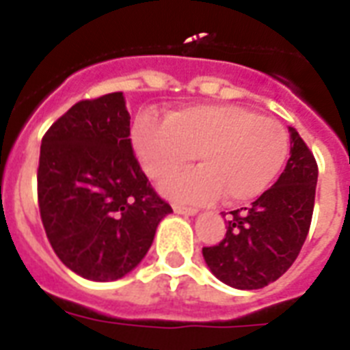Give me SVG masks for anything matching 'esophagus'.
Here are the masks:
<instances>
[{
  "label": "esophagus",
  "instance_id": "obj_1",
  "mask_svg": "<svg viewBox=\"0 0 350 350\" xmlns=\"http://www.w3.org/2000/svg\"><path fill=\"white\" fill-rule=\"evenodd\" d=\"M174 213L176 214H189V216H192V214L198 213V208L194 207H185V205H178V203H174Z\"/></svg>",
  "mask_w": 350,
  "mask_h": 350
}]
</instances>
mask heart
<instances>
[{
    "mask_svg": "<svg viewBox=\"0 0 350 350\" xmlns=\"http://www.w3.org/2000/svg\"><path fill=\"white\" fill-rule=\"evenodd\" d=\"M132 143L143 170L165 181L200 159L202 169L167 181L163 191L192 203H247L272 185L285 165L288 134L280 121L238 105H192L167 120L143 116Z\"/></svg>",
    "mask_w": 350,
    "mask_h": 350,
    "instance_id": "b5f03b06",
    "label": "heart"
}]
</instances>
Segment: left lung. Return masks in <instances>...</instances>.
Here are the masks:
<instances>
[{
  "mask_svg": "<svg viewBox=\"0 0 350 350\" xmlns=\"http://www.w3.org/2000/svg\"><path fill=\"white\" fill-rule=\"evenodd\" d=\"M291 158L274 185L250 207L230 211L225 238L203 247L213 274L234 288H261L287 272L309 234L318 163L294 129ZM225 216V214H224Z\"/></svg>",
  "mask_w": 350,
  "mask_h": 350,
  "instance_id": "left-lung-1",
  "label": "left lung"
}]
</instances>
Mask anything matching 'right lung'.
<instances>
[{"instance_id": "add662e5", "label": "right lung", "mask_w": 350, "mask_h": 350, "mask_svg": "<svg viewBox=\"0 0 350 350\" xmlns=\"http://www.w3.org/2000/svg\"><path fill=\"white\" fill-rule=\"evenodd\" d=\"M38 205L56 256L81 278L120 280L145 258L172 207L134 156L121 92L78 101L45 132Z\"/></svg>"}]
</instances>
